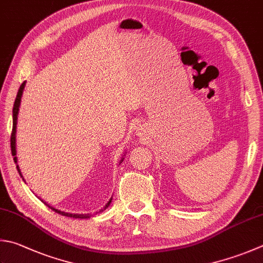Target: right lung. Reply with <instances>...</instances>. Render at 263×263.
Segmentation results:
<instances>
[{
	"label": "right lung",
	"mask_w": 263,
	"mask_h": 263,
	"mask_svg": "<svg viewBox=\"0 0 263 263\" xmlns=\"http://www.w3.org/2000/svg\"><path fill=\"white\" fill-rule=\"evenodd\" d=\"M25 85H26V81H24V82L22 83V86L19 87V90H18V92H17L16 101H14V104H13V110H12V133H11V140H10V142H11V153H12V156H13V161L16 162L17 171H18V173H19V175H21V177H23V175H22L21 170H19L18 159H17V157H16V155H17V150H16V133H17V120H18L19 107H21V102H22V96H23V91H24V89H25ZM123 156H125V155H123ZM123 159H125V158L122 157L120 162H119V163H121V162L123 161ZM23 180H24V177H23ZM24 181H25V180H24ZM40 199H41V198H40ZM41 201H43L44 204H46V205L49 207V209H51L52 211L58 213V214L64 215V216L73 217V219H89V217L91 216V214H76V213H67V212H64V211L54 209V207H52V206H50L49 204H47V202L44 201V200H42V199H41ZM111 201H112V198L106 202V205L103 207V210H101L100 212H96V214H97V213H102L103 211H105V210L107 209V207L110 206Z\"/></svg>",
	"instance_id": "obj_1"
}]
</instances>
